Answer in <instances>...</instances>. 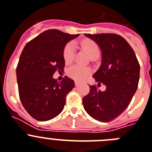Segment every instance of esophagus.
I'll use <instances>...</instances> for the list:
<instances>
[{"mask_svg": "<svg viewBox=\"0 0 152 152\" xmlns=\"http://www.w3.org/2000/svg\"><path fill=\"white\" fill-rule=\"evenodd\" d=\"M80 84V82H78V81H75V85L76 86H79Z\"/></svg>", "mask_w": 152, "mask_h": 152, "instance_id": "1", "label": "esophagus"}]
</instances>
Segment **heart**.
Instances as JSON below:
<instances>
[{
  "mask_svg": "<svg viewBox=\"0 0 152 152\" xmlns=\"http://www.w3.org/2000/svg\"><path fill=\"white\" fill-rule=\"evenodd\" d=\"M82 47L88 53L90 57L95 55H99V48L97 43L94 41L86 39L82 41ZM63 59L66 63H70L73 60L75 56L74 44L72 43H67L63 49ZM91 70L89 68L81 66L79 65H75L71 66L67 71V74L69 77L77 81H83L90 74Z\"/></svg>",
  "mask_w": 152,
  "mask_h": 152,
  "instance_id": "b5f03b06",
  "label": "heart"
}]
</instances>
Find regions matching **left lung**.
Segmentation results:
<instances>
[{"mask_svg":"<svg viewBox=\"0 0 152 152\" xmlns=\"http://www.w3.org/2000/svg\"><path fill=\"white\" fill-rule=\"evenodd\" d=\"M85 35L101 49L102 64L92 76L106 89L102 92L96 86H90L83 105L92 118L109 122L122 114L131 102L138 88L139 63L131 46L118 34Z\"/></svg>","mask_w":152,"mask_h":152,"instance_id":"left-lung-1","label":"left lung"}]
</instances>
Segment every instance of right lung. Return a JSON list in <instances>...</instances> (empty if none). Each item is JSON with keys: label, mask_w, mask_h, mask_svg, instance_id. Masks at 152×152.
<instances>
[{"label": "right lung", "mask_w": 152, "mask_h": 152, "mask_svg": "<svg viewBox=\"0 0 152 152\" xmlns=\"http://www.w3.org/2000/svg\"><path fill=\"white\" fill-rule=\"evenodd\" d=\"M79 34L50 29L26 44L17 66V80L21 103L30 116L48 121L63 111L66 96L75 87L67 76L61 82L53 78L65 66L63 49Z\"/></svg>", "instance_id": "add662e5"}]
</instances>
